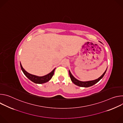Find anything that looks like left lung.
I'll list each match as a JSON object with an SVG mask.
<instances>
[{"label": "left lung", "instance_id": "8db88e82", "mask_svg": "<svg viewBox=\"0 0 123 123\" xmlns=\"http://www.w3.org/2000/svg\"><path fill=\"white\" fill-rule=\"evenodd\" d=\"M107 69L105 71V72L104 73V74L98 79H95L94 80H92V81H79L78 80H77V79H76L71 74V72L69 71V76L70 78H71V79L72 80V81L76 85L79 86H81V87H89L91 86H93V85L95 84L96 83H97L98 82H99L104 76L105 74H106Z\"/></svg>", "mask_w": 123, "mask_h": 123}]
</instances>
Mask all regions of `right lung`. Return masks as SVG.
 <instances>
[{"label": "right lung", "instance_id": "1", "mask_svg": "<svg viewBox=\"0 0 123 123\" xmlns=\"http://www.w3.org/2000/svg\"><path fill=\"white\" fill-rule=\"evenodd\" d=\"M20 64L21 68L22 69L23 73L25 75V76L28 79H29L33 83H36V84H43V83H46V82H48L49 80H50L51 79V78H52V76L54 75L55 70V69L52 70V72H51L50 73H49V74H48L45 76H38L31 74L28 73V72H27L22 67L21 63Z\"/></svg>", "mask_w": 123, "mask_h": 123}]
</instances>
